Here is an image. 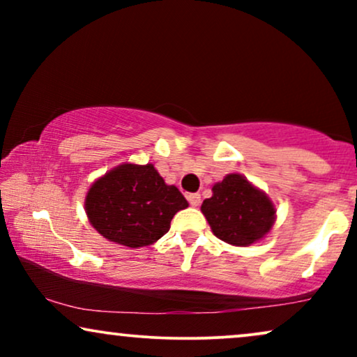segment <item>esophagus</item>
Segmentation results:
<instances>
[{
	"label": "esophagus",
	"instance_id": "esophagus-1",
	"mask_svg": "<svg viewBox=\"0 0 357 357\" xmlns=\"http://www.w3.org/2000/svg\"><path fill=\"white\" fill-rule=\"evenodd\" d=\"M187 198H188V203H190V204H192V206H193V208H197V206H199V202H202V197H199V195H198V193H190Z\"/></svg>",
	"mask_w": 357,
	"mask_h": 357
}]
</instances>
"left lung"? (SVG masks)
I'll return each instance as SVG.
<instances>
[{"label": "left lung", "mask_w": 357, "mask_h": 357, "mask_svg": "<svg viewBox=\"0 0 357 357\" xmlns=\"http://www.w3.org/2000/svg\"><path fill=\"white\" fill-rule=\"evenodd\" d=\"M202 213L214 236L237 247L260 241L276 219L275 204L266 193L241 174H229L214 183L213 197L204 199Z\"/></svg>", "instance_id": "left-lung-1"}]
</instances>
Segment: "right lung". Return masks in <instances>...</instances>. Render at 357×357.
I'll return each instance as SVG.
<instances>
[{
    "instance_id": "1",
    "label": "right lung",
    "mask_w": 357,
    "mask_h": 357,
    "mask_svg": "<svg viewBox=\"0 0 357 357\" xmlns=\"http://www.w3.org/2000/svg\"><path fill=\"white\" fill-rule=\"evenodd\" d=\"M84 206L102 237L138 248L159 241L188 202L177 187L164 182L153 164H121L91 185Z\"/></svg>"
}]
</instances>
